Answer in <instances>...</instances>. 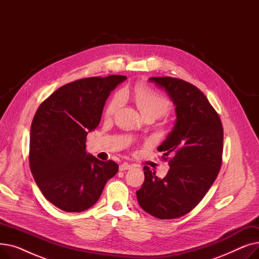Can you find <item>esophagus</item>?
Instances as JSON below:
<instances>
[{
	"label": "esophagus",
	"mask_w": 259,
	"mask_h": 259,
	"mask_svg": "<svg viewBox=\"0 0 259 259\" xmlns=\"http://www.w3.org/2000/svg\"><path fill=\"white\" fill-rule=\"evenodd\" d=\"M132 168V165H129L128 162H122L121 165H119V170L120 171H126V170H129Z\"/></svg>",
	"instance_id": "esophagus-1"
}]
</instances>
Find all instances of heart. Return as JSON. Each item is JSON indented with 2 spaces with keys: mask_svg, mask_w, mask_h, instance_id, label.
<instances>
[{
  "mask_svg": "<svg viewBox=\"0 0 259 259\" xmlns=\"http://www.w3.org/2000/svg\"><path fill=\"white\" fill-rule=\"evenodd\" d=\"M128 93H130L134 98L137 106L139 107L140 111L144 116L153 115L155 117H159L167 113L171 108L170 102L164 95H161L147 87L137 86L131 90H128ZM124 101L125 94L122 92H117L107 106V115H113L121 107V105L124 104Z\"/></svg>",
  "mask_w": 259,
  "mask_h": 259,
  "instance_id": "obj_1",
  "label": "heart"
}]
</instances>
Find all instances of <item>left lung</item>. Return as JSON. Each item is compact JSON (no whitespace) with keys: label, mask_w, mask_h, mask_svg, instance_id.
Listing matches in <instances>:
<instances>
[{"label":"left lung","mask_w":259,"mask_h":259,"mask_svg":"<svg viewBox=\"0 0 259 259\" xmlns=\"http://www.w3.org/2000/svg\"><path fill=\"white\" fill-rule=\"evenodd\" d=\"M175 106L174 126L157 150L171 155L164 179L144 168L137 191L140 206L159 220H173L191 211L203 198L220 172L224 130L221 118L198 88L174 77H150Z\"/></svg>","instance_id":"8db88e82"}]
</instances>
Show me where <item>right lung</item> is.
<instances>
[{
	"instance_id": "right-lung-1",
	"label": "right lung",
	"mask_w": 259,
	"mask_h": 259,
	"mask_svg": "<svg viewBox=\"0 0 259 259\" xmlns=\"http://www.w3.org/2000/svg\"><path fill=\"white\" fill-rule=\"evenodd\" d=\"M126 76L74 80L39 105L30 129V170L45 198L65 212H83L97 202L117 173L112 160L86 151V137L100 124L111 91Z\"/></svg>"
}]
</instances>
